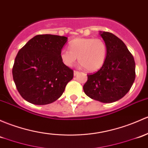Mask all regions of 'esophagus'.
I'll return each mask as SVG.
<instances>
[{"label":"esophagus","instance_id":"obj_1","mask_svg":"<svg viewBox=\"0 0 148 148\" xmlns=\"http://www.w3.org/2000/svg\"><path fill=\"white\" fill-rule=\"evenodd\" d=\"M79 73V72L78 71H75V70H74V76L77 75V74H78Z\"/></svg>","mask_w":148,"mask_h":148}]
</instances>
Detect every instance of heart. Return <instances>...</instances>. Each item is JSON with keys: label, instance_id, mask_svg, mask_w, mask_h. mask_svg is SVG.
Wrapping results in <instances>:
<instances>
[{"label": "heart", "instance_id": "obj_1", "mask_svg": "<svg viewBox=\"0 0 148 148\" xmlns=\"http://www.w3.org/2000/svg\"><path fill=\"white\" fill-rule=\"evenodd\" d=\"M69 49L60 53L62 62L72 66L78 58L81 66L89 71L101 69L107 55L106 44L101 38L74 39L69 43Z\"/></svg>", "mask_w": 148, "mask_h": 148}]
</instances>
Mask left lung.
<instances>
[{
  "mask_svg": "<svg viewBox=\"0 0 148 148\" xmlns=\"http://www.w3.org/2000/svg\"><path fill=\"white\" fill-rule=\"evenodd\" d=\"M100 35L107 46L106 58L99 71L87 74L83 88L94 100L112 103L122 99L131 88L136 79V63L121 39L108 32Z\"/></svg>",
  "mask_w": 148,
  "mask_h": 148,
  "instance_id": "obj_1",
  "label": "left lung"
}]
</instances>
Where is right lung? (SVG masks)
Listing matches in <instances>:
<instances>
[{"instance_id": "1", "label": "right lung", "mask_w": 148, "mask_h": 148, "mask_svg": "<svg viewBox=\"0 0 148 148\" xmlns=\"http://www.w3.org/2000/svg\"><path fill=\"white\" fill-rule=\"evenodd\" d=\"M67 37L38 35L19 50L12 66L17 89L25 100L35 105L55 101L74 77V71L60 57Z\"/></svg>"}]
</instances>
